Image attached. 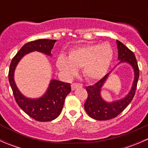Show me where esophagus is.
Wrapping results in <instances>:
<instances>
[{"instance_id":"1","label":"esophagus","mask_w":148,"mask_h":148,"mask_svg":"<svg viewBox=\"0 0 148 148\" xmlns=\"http://www.w3.org/2000/svg\"><path fill=\"white\" fill-rule=\"evenodd\" d=\"M78 87H82V84L78 83H73L72 84H71V89H72V90H74V89H76Z\"/></svg>"}]
</instances>
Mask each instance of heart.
I'll return each instance as SVG.
<instances>
[{"mask_svg":"<svg viewBox=\"0 0 148 148\" xmlns=\"http://www.w3.org/2000/svg\"><path fill=\"white\" fill-rule=\"evenodd\" d=\"M112 48L108 44H86L69 52L68 57L61 54L57 58L59 69L69 78L74 77L79 68L89 80H97L105 75L112 61Z\"/></svg>","mask_w":148,"mask_h":148,"instance_id":"heart-1","label":"heart"}]
</instances>
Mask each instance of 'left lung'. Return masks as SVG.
Here are the masks:
<instances>
[{
    "instance_id": "8db88e82",
    "label": "left lung",
    "mask_w": 148,
    "mask_h": 148,
    "mask_svg": "<svg viewBox=\"0 0 148 148\" xmlns=\"http://www.w3.org/2000/svg\"><path fill=\"white\" fill-rule=\"evenodd\" d=\"M117 44L118 59L120 60L119 64L126 62L133 68L135 74L133 84L131 90L125 97L112 102H105L100 95L101 88L111 72L106 74L102 79L92 86H86V90L88 93V97L84 103L85 111L89 117L97 120H108L119 115L132 100L137 89L140 72L135 54L120 41H117Z\"/></svg>"
}]
</instances>
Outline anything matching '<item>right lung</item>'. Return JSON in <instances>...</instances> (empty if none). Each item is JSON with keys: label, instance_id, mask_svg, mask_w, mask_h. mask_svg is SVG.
I'll return each instance as SVG.
<instances>
[{"label": "right lung", "instance_id": "1", "mask_svg": "<svg viewBox=\"0 0 148 148\" xmlns=\"http://www.w3.org/2000/svg\"><path fill=\"white\" fill-rule=\"evenodd\" d=\"M56 40L38 39L24 44L13 58L10 64L8 79L18 105L31 118L39 122H49L56 119L63 109L66 97L71 92L69 83L56 79L51 80L46 93L38 99H30L23 96L14 81V71L19 61L30 52H41L51 56V51Z\"/></svg>", "mask_w": 148, "mask_h": 148}]
</instances>
